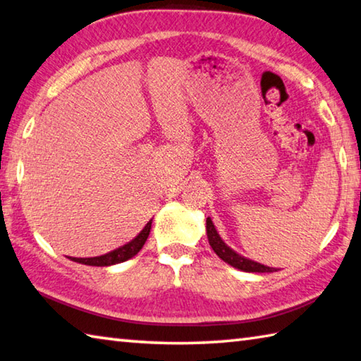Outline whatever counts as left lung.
<instances>
[{"label":"left lung","instance_id":"obj_1","mask_svg":"<svg viewBox=\"0 0 361 361\" xmlns=\"http://www.w3.org/2000/svg\"><path fill=\"white\" fill-rule=\"evenodd\" d=\"M207 237H208V243L213 247L216 255H218L219 259H222L226 264H228L233 268H238V270L246 271V273H273V271H276V268L262 265V264H259V262L247 259V257H245V255H241L237 251H233L231 246H227L224 243V240L221 238L218 231H216L212 218H207Z\"/></svg>","mask_w":361,"mask_h":361}]
</instances>
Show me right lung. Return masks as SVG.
I'll return each mask as SVG.
<instances>
[{
  "label": "right lung",
  "instance_id": "obj_1",
  "mask_svg": "<svg viewBox=\"0 0 361 361\" xmlns=\"http://www.w3.org/2000/svg\"><path fill=\"white\" fill-rule=\"evenodd\" d=\"M152 221L153 219H149L147 222V226L142 228L140 233L137 235L135 238L130 240L126 245L114 249V251H110L104 255H97V257H91V259H75L74 257L72 260L78 262V264L91 265V267H110V265L121 264V262H126L130 257H134V255L143 247V245H145L149 231H152Z\"/></svg>",
  "mask_w": 361,
  "mask_h": 361
}]
</instances>
